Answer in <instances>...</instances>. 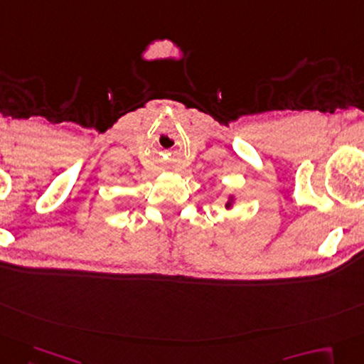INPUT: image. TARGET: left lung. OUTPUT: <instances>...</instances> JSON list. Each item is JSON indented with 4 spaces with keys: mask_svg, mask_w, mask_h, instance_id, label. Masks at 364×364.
I'll list each match as a JSON object with an SVG mask.
<instances>
[{
    "mask_svg": "<svg viewBox=\"0 0 364 364\" xmlns=\"http://www.w3.org/2000/svg\"><path fill=\"white\" fill-rule=\"evenodd\" d=\"M225 206H227V208H232V206H233V196H230V198H228L227 205H225Z\"/></svg>",
    "mask_w": 364,
    "mask_h": 364,
    "instance_id": "obj_1",
    "label": "left lung"
}]
</instances>
